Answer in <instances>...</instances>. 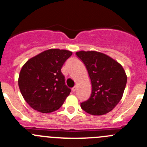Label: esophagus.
I'll use <instances>...</instances> for the list:
<instances>
[{
  "label": "esophagus",
  "mask_w": 147,
  "mask_h": 147,
  "mask_svg": "<svg viewBox=\"0 0 147 147\" xmlns=\"http://www.w3.org/2000/svg\"><path fill=\"white\" fill-rule=\"evenodd\" d=\"M72 92H75V91L77 90V86H75L74 87H72Z\"/></svg>",
  "instance_id": "1"
}]
</instances>
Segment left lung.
Segmentation results:
<instances>
[{
  "instance_id": "obj_1",
  "label": "left lung",
  "mask_w": 147,
  "mask_h": 147,
  "mask_svg": "<svg viewBox=\"0 0 147 147\" xmlns=\"http://www.w3.org/2000/svg\"><path fill=\"white\" fill-rule=\"evenodd\" d=\"M85 65L91 80L92 94L81 103L92 115H103L112 111L122 98L127 77L121 65L106 54L97 51L77 52Z\"/></svg>"
}]
</instances>
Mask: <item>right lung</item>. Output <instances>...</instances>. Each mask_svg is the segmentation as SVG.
Returning a JSON list of instances; mask_svg holds the SVG:
<instances>
[{
    "instance_id": "obj_1",
    "label": "right lung",
    "mask_w": 147,
    "mask_h": 147,
    "mask_svg": "<svg viewBox=\"0 0 147 147\" xmlns=\"http://www.w3.org/2000/svg\"><path fill=\"white\" fill-rule=\"evenodd\" d=\"M72 54L67 50L49 49L25 63L19 74L18 86L32 109L50 113L63 105L71 90L65 85L61 68Z\"/></svg>"
}]
</instances>
